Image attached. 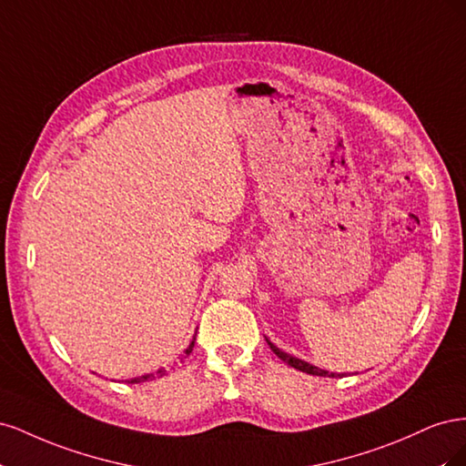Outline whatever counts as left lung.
Segmentation results:
<instances>
[{"instance_id": "left-lung-1", "label": "left lung", "mask_w": 466, "mask_h": 466, "mask_svg": "<svg viewBox=\"0 0 466 466\" xmlns=\"http://www.w3.org/2000/svg\"><path fill=\"white\" fill-rule=\"evenodd\" d=\"M266 342H268V346H270V350L274 351V354H276L281 361H286L288 365H291V368H295V370H299V371L309 373V375H319V377H334V375H336V373H329V371H324V370H319V368H315V365H311V363H307V361H303V360H298V358H293V356L286 354V351H281L279 348H276L270 340H268V338H266Z\"/></svg>"}]
</instances>
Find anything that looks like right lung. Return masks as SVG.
Returning a JSON list of instances; mask_svg holds the SVG:
<instances>
[{
    "instance_id": "obj_1",
    "label": "right lung",
    "mask_w": 466,
    "mask_h": 466,
    "mask_svg": "<svg viewBox=\"0 0 466 466\" xmlns=\"http://www.w3.org/2000/svg\"><path fill=\"white\" fill-rule=\"evenodd\" d=\"M194 340H196V338H194ZM194 340L190 342V346L185 350V358L190 354V351H192V348H194ZM165 375V370H157V371H155V373H147V375H142V377H134V379H130L128 380V383H146V380H151V379H155V377H163Z\"/></svg>"
}]
</instances>
